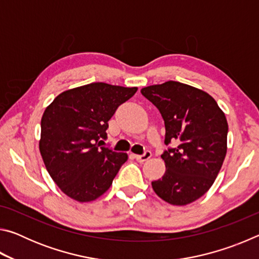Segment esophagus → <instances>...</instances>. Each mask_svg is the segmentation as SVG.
<instances>
[{
	"mask_svg": "<svg viewBox=\"0 0 259 259\" xmlns=\"http://www.w3.org/2000/svg\"><path fill=\"white\" fill-rule=\"evenodd\" d=\"M134 156H135V159L137 160L138 162H144V161H147L148 159H150V157L152 156V153L150 151H146L142 155H134Z\"/></svg>",
	"mask_w": 259,
	"mask_h": 259,
	"instance_id": "1",
	"label": "esophagus"
}]
</instances>
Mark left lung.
<instances>
[{
  "label": "left lung",
  "instance_id": "8db88e82",
  "mask_svg": "<svg viewBox=\"0 0 259 259\" xmlns=\"http://www.w3.org/2000/svg\"><path fill=\"white\" fill-rule=\"evenodd\" d=\"M140 93L159 109L165 125L164 143H176L161 155L165 172L152 182L157 196L172 205L194 202L216 179L227 151L224 112L198 88L168 81Z\"/></svg>",
  "mask_w": 259,
  "mask_h": 259
}]
</instances>
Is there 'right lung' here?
Returning a JSON list of instances; mask_svg holds the SVG:
<instances>
[{"mask_svg": "<svg viewBox=\"0 0 259 259\" xmlns=\"http://www.w3.org/2000/svg\"><path fill=\"white\" fill-rule=\"evenodd\" d=\"M137 89L95 82L64 91L46 108L40 153L51 178L71 199H98L128 160L126 153L100 147V139H106L116 108Z\"/></svg>", "mask_w": 259, "mask_h": 259, "instance_id": "obj_1", "label": "right lung"}]
</instances>
